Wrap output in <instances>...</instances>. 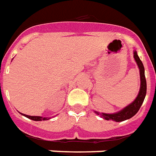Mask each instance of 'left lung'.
Returning a JSON list of instances; mask_svg holds the SVG:
<instances>
[{
	"mask_svg": "<svg viewBox=\"0 0 156 156\" xmlns=\"http://www.w3.org/2000/svg\"><path fill=\"white\" fill-rule=\"evenodd\" d=\"M134 58L136 61L138 67L139 68V72H140V89H139V93L135 98L134 101L132 102L131 104H129L124 109H122L121 111L117 112L115 113H99V112L95 111V113L100 115L101 118H103L105 120H112L114 122H122V121L127 120L132 118L138 113V111L140 109L142 104H143V101L145 99L146 93H147V81H146L145 78V70H144V67L140 60L139 57L138 56L136 51H134Z\"/></svg>",
	"mask_w": 156,
	"mask_h": 156,
	"instance_id": "obj_1",
	"label": "left lung"
}]
</instances>
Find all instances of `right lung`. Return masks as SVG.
<instances>
[{"instance_id": "right-lung-1", "label": "right lung", "mask_w": 156, "mask_h": 156, "mask_svg": "<svg viewBox=\"0 0 156 156\" xmlns=\"http://www.w3.org/2000/svg\"><path fill=\"white\" fill-rule=\"evenodd\" d=\"M22 114L23 116H25V117H27V118H30V119H31V120L33 121H46L49 119V118H43V117H39V116H30L27 115V114H23V113H22Z\"/></svg>"}]
</instances>
